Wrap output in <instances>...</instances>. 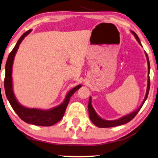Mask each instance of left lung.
Segmentation results:
<instances>
[{
  "instance_id": "obj_1",
  "label": "left lung",
  "mask_w": 158,
  "mask_h": 158,
  "mask_svg": "<svg viewBox=\"0 0 158 158\" xmlns=\"http://www.w3.org/2000/svg\"><path fill=\"white\" fill-rule=\"evenodd\" d=\"M131 33L133 34L134 36H135L136 40L138 41V43H139L141 46L142 44L140 43V41L139 38H138V35H136L135 32L133 31H131ZM145 56H146V59H147V62H148V84H147V90H146V94H145V98L143 99L142 103L140 106V107L138 108V109H136L135 110H134L133 112L131 113L128 115H126V116H122L121 118H120L116 120H113V121H108V120H105L101 118L98 115L96 114V110H94V109L92 106V103H91V96L89 97V105H88V109H89V118L91 121V122L95 125L96 126L98 127V128H110V127H115V126H121V125H123L125 123H128L129 121H131L132 119L135 117L139 110H140L141 108H142L143 105L144 104V103L145 101H146L148 96V93H149V90H150V77H149V74H150V62H149V59H148V56L147 53L145 52Z\"/></svg>"
}]
</instances>
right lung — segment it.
Listing matches in <instances>:
<instances>
[{
    "label": "right lung",
    "mask_w": 158,
    "mask_h": 158,
    "mask_svg": "<svg viewBox=\"0 0 158 158\" xmlns=\"http://www.w3.org/2000/svg\"><path fill=\"white\" fill-rule=\"evenodd\" d=\"M31 31L32 30H28L20 37L13 50L9 54L6 64V75H5L4 80L5 91H6V97L14 111L18 115V116L23 121L30 124L35 125V126H51L57 123L62 118L68 103L69 102L70 98L74 94L75 91H77L79 88H81V84L74 87L72 90H70L66 95L64 102L61 104L50 109L43 110L34 109V108L33 109H30V108L23 106L18 102L13 90V79H12L13 64L19 45L24 40L25 37L27 35H29Z\"/></svg>",
    "instance_id": "obj_1"
}]
</instances>
